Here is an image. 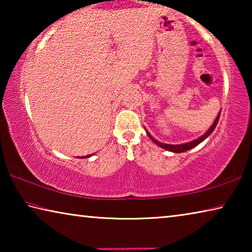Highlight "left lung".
Segmentation results:
<instances>
[{
	"label": "left lung",
	"instance_id": "1",
	"mask_svg": "<svg viewBox=\"0 0 252 252\" xmlns=\"http://www.w3.org/2000/svg\"><path fill=\"white\" fill-rule=\"evenodd\" d=\"M219 117H220V112H219V114H218V117L216 118L215 122L212 123V126H211L210 127H209L207 132H204V133H203L201 136H199L198 139L192 140V141H190V142H186V143L171 144V143H164V142H161V141H159V140H157V139L155 138V136L151 135L150 132H149L147 129H146V131H147L148 135L150 136V139L152 140V141L155 142L156 144H158V146H159V147L163 148V149H165V150H168V151H170V152H173V153H180V152H185V151L190 150V149H192V148H194V147H197L198 144H200V143H201L202 141H204V140H206V139L208 138V136L212 133L213 130H215V127H216V126H217V123H218V121H219Z\"/></svg>",
	"mask_w": 252,
	"mask_h": 252
}]
</instances>
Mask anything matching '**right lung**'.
Here are the masks:
<instances>
[{
	"mask_svg": "<svg viewBox=\"0 0 252 252\" xmlns=\"http://www.w3.org/2000/svg\"><path fill=\"white\" fill-rule=\"evenodd\" d=\"M91 156V155H90ZM90 156H87V157H81V158H88V157H90Z\"/></svg>",
	"mask_w": 252,
	"mask_h": 252,
	"instance_id": "obj_1",
	"label": "right lung"
}]
</instances>
